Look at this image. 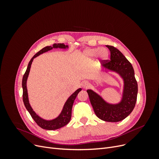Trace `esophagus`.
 Returning a JSON list of instances; mask_svg holds the SVG:
<instances>
[{
  "mask_svg": "<svg viewBox=\"0 0 159 159\" xmlns=\"http://www.w3.org/2000/svg\"><path fill=\"white\" fill-rule=\"evenodd\" d=\"M89 85V83H88V82H84V83L82 84V86H83L84 88H88Z\"/></svg>",
  "mask_w": 159,
  "mask_h": 159,
  "instance_id": "34e87169",
  "label": "esophagus"
}]
</instances>
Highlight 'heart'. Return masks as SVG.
Here are the masks:
<instances>
[{
	"label": "heart",
	"mask_w": 159,
	"mask_h": 159,
	"mask_svg": "<svg viewBox=\"0 0 159 159\" xmlns=\"http://www.w3.org/2000/svg\"><path fill=\"white\" fill-rule=\"evenodd\" d=\"M84 55L87 57H91L97 55L99 58L105 59L108 56V52L105 48H93L85 50Z\"/></svg>",
	"instance_id": "1"
}]
</instances>
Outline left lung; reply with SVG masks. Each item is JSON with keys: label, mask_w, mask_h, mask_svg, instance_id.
Returning a JSON list of instances; mask_svg holds the SVG:
<instances>
[{"label": "left lung", "mask_w": 159, "mask_h": 159, "mask_svg": "<svg viewBox=\"0 0 159 159\" xmlns=\"http://www.w3.org/2000/svg\"><path fill=\"white\" fill-rule=\"evenodd\" d=\"M106 46L111 53L110 60H103V66L118 72L123 78L125 88L121 102L117 105H110L92 90L88 89L87 92L98 118L105 121L118 122L125 119L133 111L137 102L138 85L131 64L116 48Z\"/></svg>", "instance_id": "left-lung-1"}]
</instances>
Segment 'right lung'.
I'll list each match as a JSON object with an SVG mask.
<instances>
[{"instance_id":"obj_1","label":"right lung","mask_w":159,"mask_h":159,"mask_svg":"<svg viewBox=\"0 0 159 159\" xmlns=\"http://www.w3.org/2000/svg\"><path fill=\"white\" fill-rule=\"evenodd\" d=\"M67 47H68V46H66L63 44H54V45H53V47L46 46L45 48H42L41 50L37 52L36 54L32 57V58L30 60L29 63H28L26 71L25 73V74H24L23 78H22V89H23L22 98H23L24 104H25L26 109L28 110V111L29 112V113L31 115V117H32V119L34 120V121L37 123L38 125L44 129H47V130L57 129H60L62 127L66 125L70 122V119H71V117L72 106H73L74 100L76 98V96L78 95V93L81 90V89L80 88L78 89H77L75 92L68 98V99L67 100V102H66V103L64 105L63 110H62L61 113H60V115L58 117H57L55 119L51 120V121H46V120L42 119L40 117H38V115L35 113V112L32 110V107H30L29 102H28L27 88H26L27 78H28V74H29L31 64H32V62L34 58H35L36 57L39 56L40 54H43V53L46 52L48 51L52 50L53 48H67Z\"/></svg>"}]
</instances>
